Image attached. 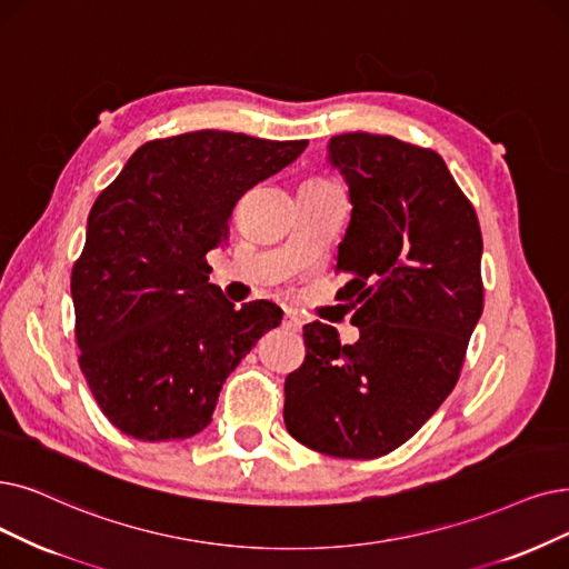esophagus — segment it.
Instances as JSON below:
<instances>
[{
    "label": "esophagus",
    "mask_w": 569,
    "mask_h": 569,
    "mask_svg": "<svg viewBox=\"0 0 569 569\" xmlns=\"http://www.w3.org/2000/svg\"><path fill=\"white\" fill-rule=\"evenodd\" d=\"M282 327H284L287 331H291V333H297V331H301V320H299L297 315L287 312V315H284V320H282Z\"/></svg>",
    "instance_id": "34e87169"
}]
</instances>
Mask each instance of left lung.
Wrapping results in <instances>:
<instances>
[{
    "mask_svg": "<svg viewBox=\"0 0 569 569\" xmlns=\"http://www.w3.org/2000/svg\"><path fill=\"white\" fill-rule=\"evenodd\" d=\"M350 193L336 272L355 308V346L303 327L306 361L284 380V425L333 458L371 460L411 439L452 392L483 312V238L443 158L390 134L327 147Z\"/></svg>",
    "mask_w": 569,
    "mask_h": 569,
    "instance_id": "1",
    "label": "left lung"
}]
</instances>
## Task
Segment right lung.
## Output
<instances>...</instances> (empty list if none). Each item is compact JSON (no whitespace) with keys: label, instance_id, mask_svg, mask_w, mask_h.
Returning <instances> with one entry per match:
<instances>
[{"label":"right lung","instance_id":"1","mask_svg":"<svg viewBox=\"0 0 569 569\" xmlns=\"http://www.w3.org/2000/svg\"><path fill=\"white\" fill-rule=\"evenodd\" d=\"M308 147L198 130L147 142L98 196L72 270L79 367L102 413L140 441L212 422L223 380L282 322L270 301L236 308L208 282L236 200Z\"/></svg>","mask_w":569,"mask_h":569}]
</instances>
